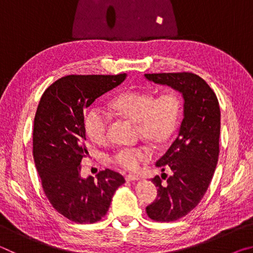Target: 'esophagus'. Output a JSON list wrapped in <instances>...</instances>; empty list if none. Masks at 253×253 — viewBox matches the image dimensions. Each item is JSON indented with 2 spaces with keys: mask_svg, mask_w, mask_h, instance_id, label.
<instances>
[{
  "mask_svg": "<svg viewBox=\"0 0 253 253\" xmlns=\"http://www.w3.org/2000/svg\"><path fill=\"white\" fill-rule=\"evenodd\" d=\"M125 178H126V181H138L139 179L138 175H135V174H127Z\"/></svg>",
  "mask_w": 253,
  "mask_h": 253,
  "instance_id": "34e87169",
  "label": "esophagus"
}]
</instances>
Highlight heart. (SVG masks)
Returning a JSON list of instances; mask_svg holds the SVG:
<instances>
[{"mask_svg": "<svg viewBox=\"0 0 253 253\" xmlns=\"http://www.w3.org/2000/svg\"><path fill=\"white\" fill-rule=\"evenodd\" d=\"M110 109L131 122L137 123L138 134L154 144H164L176 129L181 101L173 91L154 97L149 91L128 90L119 93L109 104ZM109 116L104 109L95 107L84 118V129L96 144L107 142ZM153 151L147 145L123 146L110 156V161L128 170H135L152 158Z\"/></svg>", "mask_w": 253, "mask_h": 253, "instance_id": "1", "label": "heart"}]
</instances>
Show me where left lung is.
Listing matches in <instances>:
<instances>
[{
    "instance_id": "obj_1",
    "label": "left lung",
    "mask_w": 253,
    "mask_h": 253,
    "mask_svg": "<svg viewBox=\"0 0 253 253\" xmlns=\"http://www.w3.org/2000/svg\"><path fill=\"white\" fill-rule=\"evenodd\" d=\"M155 84H166L183 95L184 116L176 138L156 166L169 168L172 176L156 175L152 182L157 196L146 207L157 222H172L190 213L207 192L219 160L220 106L211 87L192 72L146 74ZM163 179H166L164 183Z\"/></svg>"
}]
</instances>
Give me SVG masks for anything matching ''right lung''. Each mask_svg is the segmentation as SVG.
I'll return each mask as SVG.
<instances>
[{
	"mask_svg": "<svg viewBox=\"0 0 253 253\" xmlns=\"http://www.w3.org/2000/svg\"><path fill=\"white\" fill-rule=\"evenodd\" d=\"M126 74L69 75L49 85L33 125V158L43 192L55 211L76 223H95L106 215L122 174L106 169L97 179L80 176L84 145V109L121 84Z\"/></svg>",
	"mask_w": 253,
	"mask_h": 253,
	"instance_id": "add662e5",
	"label": "right lung"
}]
</instances>
